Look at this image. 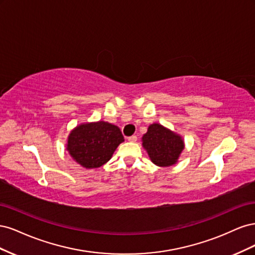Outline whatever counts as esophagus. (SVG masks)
Returning <instances> with one entry per match:
<instances>
[{
  "label": "esophagus",
  "mask_w": 255,
  "mask_h": 255,
  "mask_svg": "<svg viewBox=\"0 0 255 255\" xmlns=\"http://www.w3.org/2000/svg\"><path fill=\"white\" fill-rule=\"evenodd\" d=\"M128 140L129 142H135V141H137V136H135V135L129 136V137H128Z\"/></svg>",
  "instance_id": "esophagus-1"
}]
</instances>
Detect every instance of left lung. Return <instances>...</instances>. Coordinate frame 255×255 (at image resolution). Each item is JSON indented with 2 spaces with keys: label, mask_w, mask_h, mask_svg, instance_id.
I'll return each mask as SVG.
<instances>
[{
  "label": "left lung",
  "mask_w": 255,
  "mask_h": 255,
  "mask_svg": "<svg viewBox=\"0 0 255 255\" xmlns=\"http://www.w3.org/2000/svg\"><path fill=\"white\" fill-rule=\"evenodd\" d=\"M142 145L153 163L160 167L175 164L184 149L181 136L158 123H153L149 127L148 132L142 137Z\"/></svg>",
  "instance_id": "8db88e82"
}]
</instances>
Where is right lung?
I'll use <instances>...</instances> for the list:
<instances>
[{
	"label": "right lung",
	"instance_id": "1",
	"mask_svg": "<svg viewBox=\"0 0 255 255\" xmlns=\"http://www.w3.org/2000/svg\"><path fill=\"white\" fill-rule=\"evenodd\" d=\"M125 141L118 127L109 122L86 123L73 129L68 138V151L85 168H98L109 161Z\"/></svg>",
	"mask_w": 255,
	"mask_h": 255
}]
</instances>
